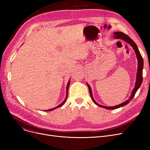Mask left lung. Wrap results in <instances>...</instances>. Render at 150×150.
<instances>
[{"label": "left lung", "mask_w": 150, "mask_h": 150, "mask_svg": "<svg viewBox=\"0 0 150 150\" xmlns=\"http://www.w3.org/2000/svg\"><path fill=\"white\" fill-rule=\"evenodd\" d=\"M114 38H117V39H122L123 40L125 41L126 42H127L128 44H129L132 47L133 49L134 50V52L136 54V56H137V58L138 60V69H137V77H136V84H135V87L134 88L132 93L131 95L130 98L127 100L126 101L123 102V103L119 105H117L115 106H112V107H108V106H102L100 105H98L97 102L94 100L93 97H92V91H91V87L89 86V85L88 84H87L88 86V88H89V93H90V96L92 98V100L93 101V103H95L96 105H97V106L101 107V108H105L106 109H117L119 108L124 106L125 105H127V104H128L130 101L134 98V97L135 94L137 92V91L138 90V89L140 88V86L142 84V80H143V74H142V72H143V67H144V60H143V58L141 56L140 53L138 49V47L137 46V45L136 44V43L133 41V40L127 35H126L122 32H119V31H117V32H114Z\"/></svg>", "instance_id": "8db88e82"}]
</instances>
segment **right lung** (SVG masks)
I'll use <instances>...</instances> for the list:
<instances>
[{"label":"right lung","mask_w":150,"mask_h":150,"mask_svg":"<svg viewBox=\"0 0 150 150\" xmlns=\"http://www.w3.org/2000/svg\"><path fill=\"white\" fill-rule=\"evenodd\" d=\"M69 85H70V81H69V82H68V84H67V88H66V99H65V100L62 102V103H61V104H60L59 105H58V106H57L56 108H53V109H49V110H46L45 111H53V110H54V109H57V108H59V107H61V106H62L63 105H64V103H65V102H66V99H67V96H68V89H69Z\"/></svg>","instance_id":"add662e5"}]
</instances>
